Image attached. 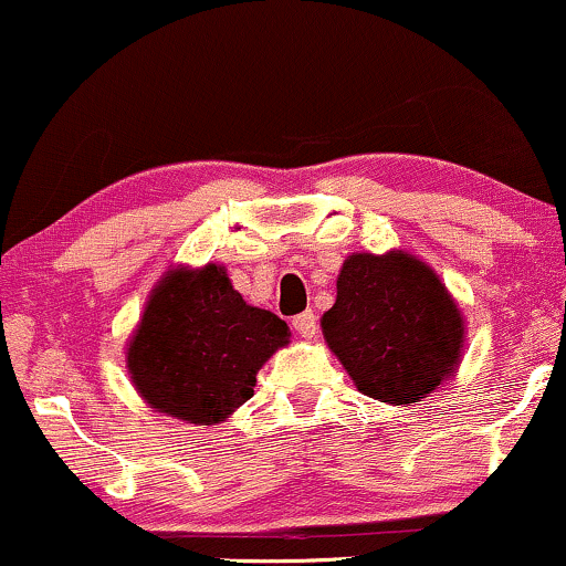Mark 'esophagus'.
<instances>
[{"label":"esophagus","instance_id":"obj_1","mask_svg":"<svg viewBox=\"0 0 566 566\" xmlns=\"http://www.w3.org/2000/svg\"><path fill=\"white\" fill-rule=\"evenodd\" d=\"M294 331L302 338H315L317 336V317L315 312H302V315L294 317Z\"/></svg>","mask_w":566,"mask_h":566}]
</instances>
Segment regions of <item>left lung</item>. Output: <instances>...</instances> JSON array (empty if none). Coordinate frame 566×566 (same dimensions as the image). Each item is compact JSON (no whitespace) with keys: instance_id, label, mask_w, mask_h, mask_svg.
I'll return each instance as SVG.
<instances>
[{"instance_id":"obj_1","label":"left lung","mask_w":566,"mask_h":566,"mask_svg":"<svg viewBox=\"0 0 566 566\" xmlns=\"http://www.w3.org/2000/svg\"><path fill=\"white\" fill-rule=\"evenodd\" d=\"M323 338L357 391L391 408L427 400L458 374L467 317L423 259L402 249L344 259Z\"/></svg>"}]
</instances>
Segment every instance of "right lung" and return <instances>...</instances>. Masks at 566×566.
Instances as JSON below:
<instances>
[{"label": "right lung", "instance_id": "obj_1", "mask_svg": "<svg viewBox=\"0 0 566 566\" xmlns=\"http://www.w3.org/2000/svg\"><path fill=\"white\" fill-rule=\"evenodd\" d=\"M289 342L285 321L245 304L222 264H177L153 285L124 355L148 408L217 427L254 397L256 374Z\"/></svg>", "mask_w": 566, "mask_h": 566}]
</instances>
